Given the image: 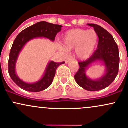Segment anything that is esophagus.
Listing matches in <instances>:
<instances>
[{"mask_svg": "<svg viewBox=\"0 0 128 128\" xmlns=\"http://www.w3.org/2000/svg\"><path fill=\"white\" fill-rule=\"evenodd\" d=\"M71 58H67L66 60H65V63L66 64H68V63H69V62L70 61V60H71Z\"/></svg>", "mask_w": 128, "mask_h": 128, "instance_id": "esophagus-1", "label": "esophagus"}]
</instances>
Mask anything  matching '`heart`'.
Listing matches in <instances>:
<instances>
[{
    "instance_id": "1",
    "label": "heart",
    "mask_w": 128,
    "mask_h": 128,
    "mask_svg": "<svg viewBox=\"0 0 128 128\" xmlns=\"http://www.w3.org/2000/svg\"><path fill=\"white\" fill-rule=\"evenodd\" d=\"M98 40V34L94 30H71L64 35L62 39L64 48L61 47L60 49L64 52L65 49L70 50L74 48L76 57L80 60H86L93 53Z\"/></svg>"
}]
</instances>
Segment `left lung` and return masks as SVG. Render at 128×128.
Listing matches in <instances>:
<instances>
[{"mask_svg":"<svg viewBox=\"0 0 128 128\" xmlns=\"http://www.w3.org/2000/svg\"><path fill=\"white\" fill-rule=\"evenodd\" d=\"M93 27L99 38L96 50L88 59L80 62L79 70L74 76L76 82L79 86L90 92L99 91L109 86L116 78L119 70L120 56L118 48L113 36L101 26L88 24ZM99 61L105 66L104 74L99 79L93 80L86 74V71L90 64Z\"/></svg>","mask_w":128,"mask_h":128,"instance_id":"obj_1","label":"left lung"}]
</instances>
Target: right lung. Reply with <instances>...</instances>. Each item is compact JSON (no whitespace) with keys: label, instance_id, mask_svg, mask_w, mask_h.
<instances>
[{"label":"right lung","instance_id":"right-lung-1","mask_svg":"<svg viewBox=\"0 0 128 128\" xmlns=\"http://www.w3.org/2000/svg\"><path fill=\"white\" fill-rule=\"evenodd\" d=\"M61 25L51 24L45 21L37 22L28 27L16 36L11 49L8 60V72L13 82L23 90L30 92L42 91L52 83L56 70L64 62H49L42 79L35 83H27L20 79L16 72V64L20 51L29 41L36 38H46L52 42L55 40L57 34L62 30Z\"/></svg>","mask_w":128,"mask_h":128}]
</instances>
